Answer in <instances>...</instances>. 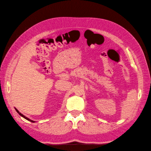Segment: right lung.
<instances>
[{
    "label": "right lung",
    "instance_id": "add662e5",
    "mask_svg": "<svg viewBox=\"0 0 151 151\" xmlns=\"http://www.w3.org/2000/svg\"><path fill=\"white\" fill-rule=\"evenodd\" d=\"M15 110H16V111H17V113H18V114H19V115H21V116H22V117H24V119H27V120H28V121H31V122H33V123H34V121H32V120H30V119H28V117H25L24 115H22V114H21V113H20V112H19V111H18V110H17V109H16V108H15Z\"/></svg>",
    "mask_w": 151,
    "mask_h": 151
}]
</instances>
